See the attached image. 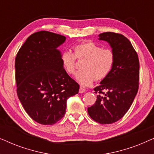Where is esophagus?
<instances>
[{
  "mask_svg": "<svg viewBox=\"0 0 154 154\" xmlns=\"http://www.w3.org/2000/svg\"><path fill=\"white\" fill-rule=\"evenodd\" d=\"M86 91V90L85 88H83V87H80V89H79V92L80 93H83V92H85Z\"/></svg>",
  "mask_w": 154,
  "mask_h": 154,
  "instance_id": "1",
  "label": "esophagus"
}]
</instances>
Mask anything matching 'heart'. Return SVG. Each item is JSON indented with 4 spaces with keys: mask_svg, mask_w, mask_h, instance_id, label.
<instances>
[{
    "mask_svg": "<svg viewBox=\"0 0 154 154\" xmlns=\"http://www.w3.org/2000/svg\"><path fill=\"white\" fill-rule=\"evenodd\" d=\"M73 53L65 50L61 54L63 68L69 75L75 71L76 59L82 61L81 70L75 75V79L83 86H88L96 81L106 79L112 70L115 54L109 48H102L94 42L88 41L77 44L73 47Z\"/></svg>",
    "mask_w": 154,
    "mask_h": 154,
    "instance_id": "heart-1",
    "label": "heart"
}]
</instances>
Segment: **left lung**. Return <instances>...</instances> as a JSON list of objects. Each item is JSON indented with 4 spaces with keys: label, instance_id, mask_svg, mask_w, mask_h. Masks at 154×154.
Here are the masks:
<instances>
[{
    "label": "left lung",
    "instance_id": "1",
    "mask_svg": "<svg viewBox=\"0 0 154 154\" xmlns=\"http://www.w3.org/2000/svg\"><path fill=\"white\" fill-rule=\"evenodd\" d=\"M99 39L109 43L115 62L108 76L94 89L97 100L88 112L94 121L111 124L122 119L133 102L139 88L140 62L133 46L123 35L104 32Z\"/></svg>",
    "mask_w": 154,
    "mask_h": 154
}]
</instances>
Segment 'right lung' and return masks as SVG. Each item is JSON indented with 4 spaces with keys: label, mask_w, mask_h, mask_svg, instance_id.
I'll list each match as a JSON object with an SVG mask.
<instances>
[{
    "label": "right lung",
    "mask_w": 154,
    "mask_h": 154,
    "mask_svg": "<svg viewBox=\"0 0 154 154\" xmlns=\"http://www.w3.org/2000/svg\"><path fill=\"white\" fill-rule=\"evenodd\" d=\"M66 37L47 31L31 35L15 58L17 93L24 110L37 123L53 125L66 113V100L79 93L57 48Z\"/></svg>",
    "instance_id": "right-lung-1"
}]
</instances>
